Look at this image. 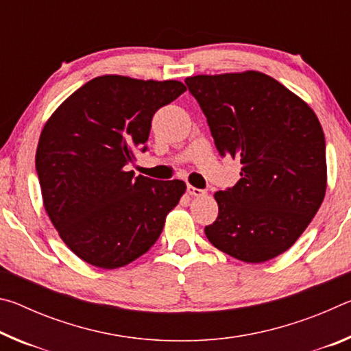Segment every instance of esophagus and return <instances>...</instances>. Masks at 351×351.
Segmentation results:
<instances>
[{
  "label": "esophagus",
  "mask_w": 351,
  "mask_h": 351,
  "mask_svg": "<svg viewBox=\"0 0 351 351\" xmlns=\"http://www.w3.org/2000/svg\"><path fill=\"white\" fill-rule=\"evenodd\" d=\"M187 193L189 195H192V197H204L206 195V190H203V189H197V187H193V186H187Z\"/></svg>",
  "instance_id": "esophagus-1"
}]
</instances>
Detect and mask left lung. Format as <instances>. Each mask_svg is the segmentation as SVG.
I'll list each match as a JSON object with an SVG mask.
<instances>
[{
	"instance_id": "left-lung-1",
	"label": "left lung",
	"mask_w": 351,
	"mask_h": 351,
	"mask_svg": "<svg viewBox=\"0 0 351 351\" xmlns=\"http://www.w3.org/2000/svg\"><path fill=\"white\" fill-rule=\"evenodd\" d=\"M219 156L237 158L240 181L218 190V217L204 232L213 246L263 263L294 245L326 189L325 136L314 111L272 77H187Z\"/></svg>"
}]
</instances>
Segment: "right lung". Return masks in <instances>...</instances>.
Listing matches in <instances>:
<instances>
[{"instance_id":"right-lung-1","label":"right lung","mask_w":351,"mask_h":351,"mask_svg":"<svg viewBox=\"0 0 351 351\" xmlns=\"http://www.w3.org/2000/svg\"><path fill=\"white\" fill-rule=\"evenodd\" d=\"M186 91L181 82L100 75L58 106L41 132L35 169L62 240L93 266L132 263L161 235L186 182L134 176L152 119Z\"/></svg>"}]
</instances>
